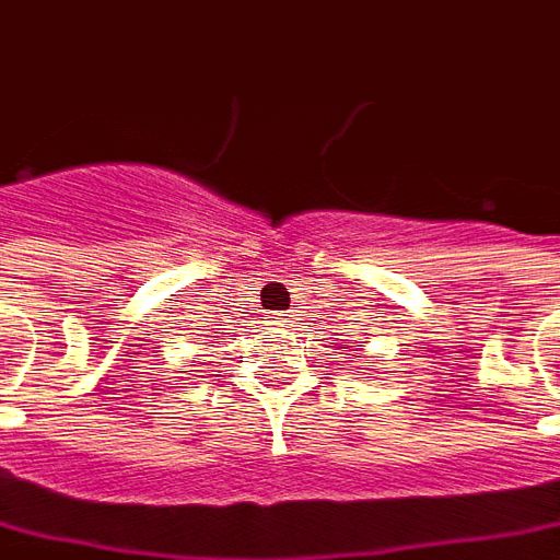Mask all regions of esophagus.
<instances>
[{
	"mask_svg": "<svg viewBox=\"0 0 560 560\" xmlns=\"http://www.w3.org/2000/svg\"><path fill=\"white\" fill-rule=\"evenodd\" d=\"M280 324H285V318H280Z\"/></svg>",
	"mask_w": 560,
	"mask_h": 560,
	"instance_id": "34e87169",
	"label": "esophagus"
}]
</instances>
